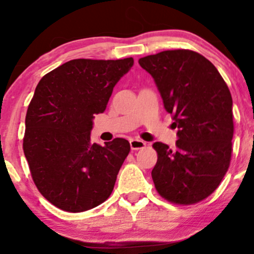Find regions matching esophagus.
Returning <instances> with one entry per match:
<instances>
[{
  "label": "esophagus",
  "instance_id": "34e87169",
  "mask_svg": "<svg viewBox=\"0 0 254 254\" xmlns=\"http://www.w3.org/2000/svg\"><path fill=\"white\" fill-rule=\"evenodd\" d=\"M130 147L132 150L142 149V148L145 147V142L142 141V139H137V138L130 139Z\"/></svg>",
  "mask_w": 254,
  "mask_h": 254
}]
</instances>
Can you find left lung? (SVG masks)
<instances>
[{"label": "left lung", "instance_id": "obj_1", "mask_svg": "<svg viewBox=\"0 0 254 254\" xmlns=\"http://www.w3.org/2000/svg\"><path fill=\"white\" fill-rule=\"evenodd\" d=\"M149 72L178 129L176 148L155 142L151 171L157 192L177 204L200 202L217 189L232 156V95L210 61L191 50H168L138 60Z\"/></svg>", "mask_w": 254, "mask_h": 254}]
</instances>
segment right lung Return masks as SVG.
Listing matches in <instances>:
<instances>
[{
  "label": "right lung",
  "instance_id": "1",
  "mask_svg": "<svg viewBox=\"0 0 254 254\" xmlns=\"http://www.w3.org/2000/svg\"><path fill=\"white\" fill-rule=\"evenodd\" d=\"M133 65L124 60H72L38 83L26 113L24 153L33 182L49 202L69 212L104 203L115 188L130 143L90 142L94 115Z\"/></svg>",
  "mask_w": 254,
  "mask_h": 254
}]
</instances>
